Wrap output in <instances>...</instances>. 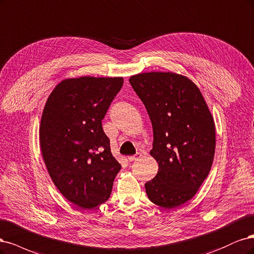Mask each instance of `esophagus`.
Wrapping results in <instances>:
<instances>
[{"label": "esophagus", "instance_id": "1", "mask_svg": "<svg viewBox=\"0 0 254 254\" xmlns=\"http://www.w3.org/2000/svg\"><path fill=\"white\" fill-rule=\"evenodd\" d=\"M141 156H142L141 153H137V154L133 155V156H128V160H129V161H135V160L140 158Z\"/></svg>", "mask_w": 254, "mask_h": 254}]
</instances>
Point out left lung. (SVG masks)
Masks as SVG:
<instances>
[{
    "label": "left lung",
    "mask_w": 254,
    "mask_h": 254,
    "mask_svg": "<svg viewBox=\"0 0 254 254\" xmlns=\"http://www.w3.org/2000/svg\"><path fill=\"white\" fill-rule=\"evenodd\" d=\"M150 116V154L158 172L145 192L159 207L173 209L190 200L211 170L215 126L207 103L190 79L174 72H143L129 78Z\"/></svg>",
    "instance_id": "8db88e82"
}]
</instances>
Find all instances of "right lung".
Segmentation results:
<instances>
[{
    "label": "right lung",
    "mask_w": 254,
    "mask_h": 254,
    "mask_svg": "<svg viewBox=\"0 0 254 254\" xmlns=\"http://www.w3.org/2000/svg\"><path fill=\"white\" fill-rule=\"evenodd\" d=\"M122 85V78L66 79L44 106L40 144L45 166L61 194L81 209L108 200L121 169L102 119Z\"/></svg>",
    "instance_id": "1"
}]
</instances>
